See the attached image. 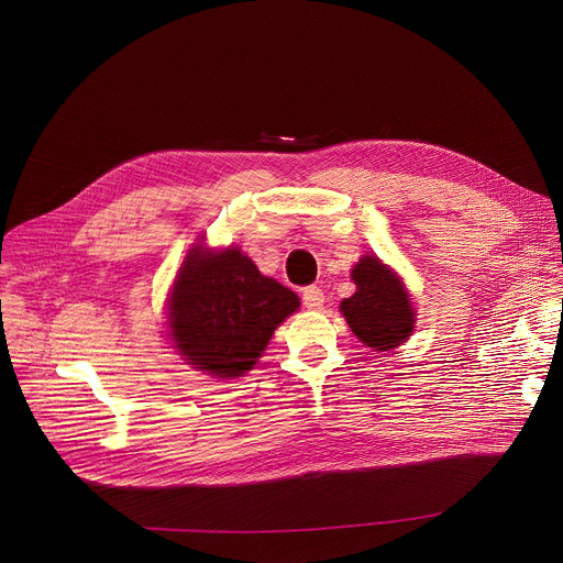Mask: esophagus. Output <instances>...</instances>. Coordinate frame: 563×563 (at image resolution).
Here are the masks:
<instances>
[{
    "label": "esophagus",
    "instance_id": "obj_1",
    "mask_svg": "<svg viewBox=\"0 0 563 563\" xmlns=\"http://www.w3.org/2000/svg\"><path fill=\"white\" fill-rule=\"evenodd\" d=\"M301 301L308 310H319L323 306V292L319 286H306L301 290Z\"/></svg>",
    "mask_w": 563,
    "mask_h": 563
}]
</instances>
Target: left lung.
Returning a JSON list of instances; mask_svg holds the SVG:
<instances>
[{
    "label": "left lung",
    "mask_w": 563,
    "mask_h": 563,
    "mask_svg": "<svg viewBox=\"0 0 563 563\" xmlns=\"http://www.w3.org/2000/svg\"><path fill=\"white\" fill-rule=\"evenodd\" d=\"M357 290L340 310L357 340L373 351H393L415 330V308L401 279L377 255H364L351 273Z\"/></svg>",
    "instance_id": "obj_1"
}]
</instances>
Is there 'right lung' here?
<instances>
[{"label": "right lung", "mask_w": 563, "mask_h": 563, "mask_svg": "<svg viewBox=\"0 0 563 563\" xmlns=\"http://www.w3.org/2000/svg\"><path fill=\"white\" fill-rule=\"evenodd\" d=\"M299 308V297L264 277L238 246H195L168 297L175 349L197 371L231 379L251 371L275 328Z\"/></svg>", "instance_id": "1"}]
</instances>
